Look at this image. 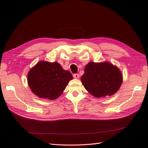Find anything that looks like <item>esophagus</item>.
<instances>
[{"label": "esophagus", "instance_id": "34e87169", "mask_svg": "<svg viewBox=\"0 0 148 148\" xmlns=\"http://www.w3.org/2000/svg\"><path fill=\"white\" fill-rule=\"evenodd\" d=\"M73 77L75 79H78L79 78V75L78 74H74L73 75Z\"/></svg>", "mask_w": 148, "mask_h": 148}]
</instances>
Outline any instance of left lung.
I'll return each instance as SVG.
<instances>
[{"instance_id": "left-lung-1", "label": "left lung", "mask_w": 148, "mask_h": 148, "mask_svg": "<svg viewBox=\"0 0 148 148\" xmlns=\"http://www.w3.org/2000/svg\"><path fill=\"white\" fill-rule=\"evenodd\" d=\"M81 81L84 88L97 98L110 96L119 90L122 73L117 66L108 62H90L84 68Z\"/></svg>"}]
</instances>
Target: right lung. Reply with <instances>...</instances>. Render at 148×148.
Returning a JSON list of instances; mask_svg holds the SVG:
<instances>
[{"label":"right lung","instance_id":"add662e5","mask_svg":"<svg viewBox=\"0 0 148 148\" xmlns=\"http://www.w3.org/2000/svg\"><path fill=\"white\" fill-rule=\"evenodd\" d=\"M73 77L57 62L40 61L28 73V83L39 98L54 100L59 97Z\"/></svg>","mask_w":148,"mask_h":148}]
</instances>
